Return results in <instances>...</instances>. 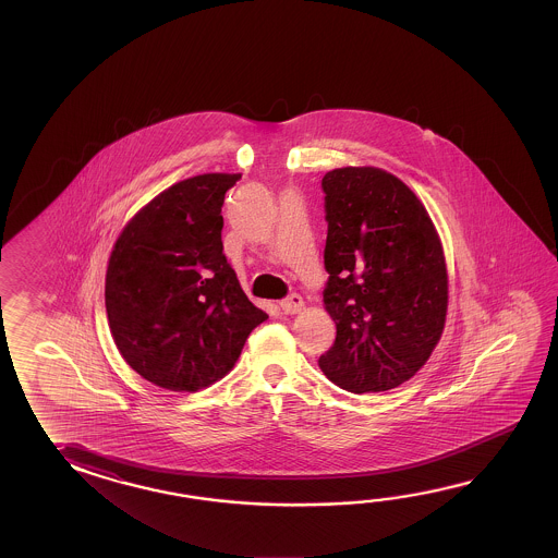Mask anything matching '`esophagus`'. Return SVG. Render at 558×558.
<instances>
[{
	"label": "esophagus",
	"mask_w": 558,
	"mask_h": 558,
	"mask_svg": "<svg viewBox=\"0 0 558 558\" xmlns=\"http://www.w3.org/2000/svg\"><path fill=\"white\" fill-rule=\"evenodd\" d=\"M280 307L284 314H300L304 310V298L292 294L280 302Z\"/></svg>",
	"instance_id": "obj_1"
}]
</instances>
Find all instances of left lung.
Listing matches in <instances>:
<instances>
[{
  "label": "left lung",
  "instance_id": "obj_1",
  "mask_svg": "<svg viewBox=\"0 0 558 558\" xmlns=\"http://www.w3.org/2000/svg\"><path fill=\"white\" fill-rule=\"evenodd\" d=\"M330 274L324 307L336 341L319 367L352 393L387 391L420 372L449 306L444 244L427 208L396 174L341 167L322 179Z\"/></svg>",
  "mask_w": 558,
  "mask_h": 558
}]
</instances>
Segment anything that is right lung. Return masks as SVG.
I'll list each match as a JSON object with an SVG mask.
<instances>
[{
	"mask_svg": "<svg viewBox=\"0 0 558 558\" xmlns=\"http://www.w3.org/2000/svg\"><path fill=\"white\" fill-rule=\"evenodd\" d=\"M240 172H206L157 194L114 240L105 307L114 345L138 376L194 393L234 367L268 318L222 254V203Z\"/></svg>",
	"mask_w": 558,
	"mask_h": 558,
	"instance_id": "right-lung-1",
	"label": "right lung"
}]
</instances>
